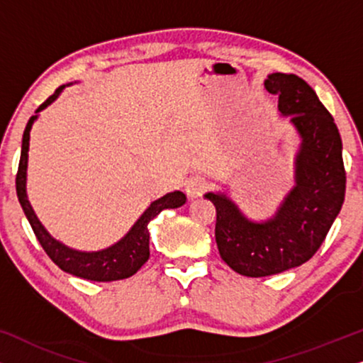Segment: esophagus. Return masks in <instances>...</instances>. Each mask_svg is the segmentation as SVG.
Returning a JSON list of instances; mask_svg holds the SVG:
<instances>
[{"label": "esophagus", "instance_id": "esophagus-1", "mask_svg": "<svg viewBox=\"0 0 363 363\" xmlns=\"http://www.w3.org/2000/svg\"><path fill=\"white\" fill-rule=\"evenodd\" d=\"M208 186H210V182H208L205 177L196 175V177H193V178H190V180L186 182L185 190H186V195L188 196L196 198V196L203 195V193L206 191Z\"/></svg>", "mask_w": 363, "mask_h": 363}]
</instances>
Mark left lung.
Instances as JSON below:
<instances>
[{"mask_svg": "<svg viewBox=\"0 0 363 363\" xmlns=\"http://www.w3.org/2000/svg\"><path fill=\"white\" fill-rule=\"evenodd\" d=\"M267 91L279 97L282 116L302 138L296 186L271 220L252 223L225 195L206 193L216 208L215 236L221 259L247 277H264L304 264L315 255L345 198L342 140L334 117L309 84L296 74L274 72Z\"/></svg>", "mask_w": 363, "mask_h": 363, "instance_id": "8db88e82", "label": "left lung"}]
</instances>
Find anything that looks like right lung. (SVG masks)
I'll list each match as a JSON object with an SVG mask.
<instances>
[{"label":"right lung","instance_id":"1","mask_svg":"<svg viewBox=\"0 0 363 363\" xmlns=\"http://www.w3.org/2000/svg\"><path fill=\"white\" fill-rule=\"evenodd\" d=\"M64 86L57 87L56 92L51 97L46 99L38 107V111H43L48 107L54 99H56ZM38 116H33L29 118L26 128L23 133V145H21V158H19V167L16 173V193L18 200L21 203L24 215H26L29 225H31L34 235H36L39 245L46 251V255L51 257L54 264L61 267L62 271L69 272V274L82 277V279L97 281V282H108V281H118L127 279L135 274L140 267L145 264L148 256H150V250H148V223L155 218L162 210L167 208H178L186 201V196L182 191L167 193L165 196L158 198L147 208L145 213L138 218L132 230L122 238L116 245L107 247V250L97 251V252H81L71 247L64 246L62 242L54 240L49 236V233L44 230V226L39 223V220L34 215L31 205H29L26 196V168H28V150H29V130H31L33 122L36 121Z\"/></svg>","mask_w":363,"mask_h":363}]
</instances>
